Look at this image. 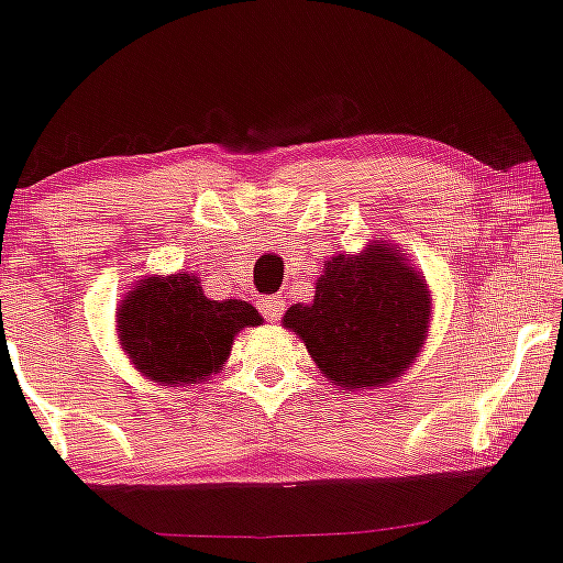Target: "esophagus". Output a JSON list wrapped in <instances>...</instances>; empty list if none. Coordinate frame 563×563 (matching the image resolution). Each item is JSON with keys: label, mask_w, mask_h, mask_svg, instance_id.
Returning a JSON list of instances; mask_svg holds the SVG:
<instances>
[{"label": "esophagus", "mask_w": 563, "mask_h": 563, "mask_svg": "<svg viewBox=\"0 0 563 563\" xmlns=\"http://www.w3.org/2000/svg\"><path fill=\"white\" fill-rule=\"evenodd\" d=\"M283 309H286V299H283V296H267V299L260 301V311L269 322L280 320Z\"/></svg>", "instance_id": "1"}]
</instances>
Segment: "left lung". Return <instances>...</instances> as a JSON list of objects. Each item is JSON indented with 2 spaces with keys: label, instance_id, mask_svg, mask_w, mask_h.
Here are the masks:
<instances>
[{
  "label": "left lung",
  "instance_id": "1",
  "mask_svg": "<svg viewBox=\"0 0 563 563\" xmlns=\"http://www.w3.org/2000/svg\"><path fill=\"white\" fill-rule=\"evenodd\" d=\"M432 294L396 243L369 241L324 262L311 303H294L283 328L341 390L385 388L406 375L428 343Z\"/></svg>",
  "mask_w": 563,
  "mask_h": 563
}]
</instances>
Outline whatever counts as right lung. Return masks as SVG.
Wrapping results in <instances>:
<instances>
[{
    "mask_svg": "<svg viewBox=\"0 0 563 563\" xmlns=\"http://www.w3.org/2000/svg\"><path fill=\"white\" fill-rule=\"evenodd\" d=\"M120 349L146 380L186 388L225 367L235 335L262 324L249 301H212L194 273L152 275L118 307Z\"/></svg>",
    "mask_w": 563,
    "mask_h": 563,
    "instance_id": "obj_1",
    "label": "right lung"
}]
</instances>
